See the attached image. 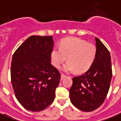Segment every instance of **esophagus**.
<instances>
[{
	"mask_svg": "<svg viewBox=\"0 0 121 121\" xmlns=\"http://www.w3.org/2000/svg\"><path fill=\"white\" fill-rule=\"evenodd\" d=\"M65 77H66V76H65V74H61V79H63V78H65Z\"/></svg>",
	"mask_w": 121,
	"mask_h": 121,
	"instance_id": "obj_1",
	"label": "esophagus"
}]
</instances>
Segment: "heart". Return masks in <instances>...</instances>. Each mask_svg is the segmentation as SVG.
Wrapping results in <instances>:
<instances>
[{
    "label": "heart",
    "mask_w": 121,
    "mask_h": 121,
    "mask_svg": "<svg viewBox=\"0 0 121 121\" xmlns=\"http://www.w3.org/2000/svg\"><path fill=\"white\" fill-rule=\"evenodd\" d=\"M96 47L78 38L63 39L60 47H54L51 52V60L52 65L59 67L66 60L61 70L65 72H83L90 69L96 56Z\"/></svg>",
    "instance_id": "heart-1"
}]
</instances>
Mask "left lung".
I'll list each match as a JSON object with an SVG mask.
<instances>
[{"instance_id": "1", "label": "left lung", "mask_w": 121, "mask_h": 121, "mask_svg": "<svg viewBox=\"0 0 121 121\" xmlns=\"http://www.w3.org/2000/svg\"><path fill=\"white\" fill-rule=\"evenodd\" d=\"M96 56L90 69L83 75L72 78L70 101L79 110L92 112L99 108L106 98L112 77L110 54L97 38Z\"/></svg>"}]
</instances>
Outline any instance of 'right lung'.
<instances>
[{
    "label": "right lung",
    "mask_w": 121,
    "mask_h": 121,
    "mask_svg": "<svg viewBox=\"0 0 121 121\" xmlns=\"http://www.w3.org/2000/svg\"><path fill=\"white\" fill-rule=\"evenodd\" d=\"M52 36H31L13 54L11 78L15 96L26 110L40 112L53 102L60 73L51 63Z\"/></svg>",
    "instance_id": "obj_1"
}]
</instances>
